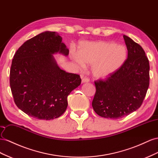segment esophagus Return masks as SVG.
Listing matches in <instances>:
<instances>
[{"label":"esophagus","mask_w":158,"mask_h":158,"mask_svg":"<svg viewBox=\"0 0 158 158\" xmlns=\"http://www.w3.org/2000/svg\"><path fill=\"white\" fill-rule=\"evenodd\" d=\"M89 81H90V79L88 77H83L82 79V83H88V82H89Z\"/></svg>","instance_id":"obj_1"}]
</instances>
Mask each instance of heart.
<instances>
[{
	"label": "heart",
	"instance_id": "1",
	"mask_svg": "<svg viewBox=\"0 0 158 158\" xmlns=\"http://www.w3.org/2000/svg\"><path fill=\"white\" fill-rule=\"evenodd\" d=\"M71 58L79 68L85 64L93 65V73L98 78L107 77L118 71L127 58V49L114 42L97 41L80 44L78 54L73 53Z\"/></svg>",
	"mask_w": 158,
	"mask_h": 158
}]
</instances>
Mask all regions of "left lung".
Here are the masks:
<instances>
[{"mask_svg":"<svg viewBox=\"0 0 158 158\" xmlns=\"http://www.w3.org/2000/svg\"><path fill=\"white\" fill-rule=\"evenodd\" d=\"M123 38L128 49L124 65L105 79L94 81L92 106L98 115L106 118H123L138 109L150 84V64L145 52L127 35Z\"/></svg>","mask_w":158,"mask_h":158,"instance_id":"left-lung-1","label":"left lung"}]
</instances>
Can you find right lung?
Listing matches in <instances>:
<instances>
[{
    "label": "right lung",
    "instance_id": "1",
    "mask_svg": "<svg viewBox=\"0 0 158 158\" xmlns=\"http://www.w3.org/2000/svg\"><path fill=\"white\" fill-rule=\"evenodd\" d=\"M55 31H44L27 40L15 53L10 71V86L16 105L26 114L52 120L64 113L67 97L79 86L77 74L57 66L53 54L67 56L69 49Z\"/></svg>",
    "mask_w": 158,
    "mask_h": 158
}]
</instances>
